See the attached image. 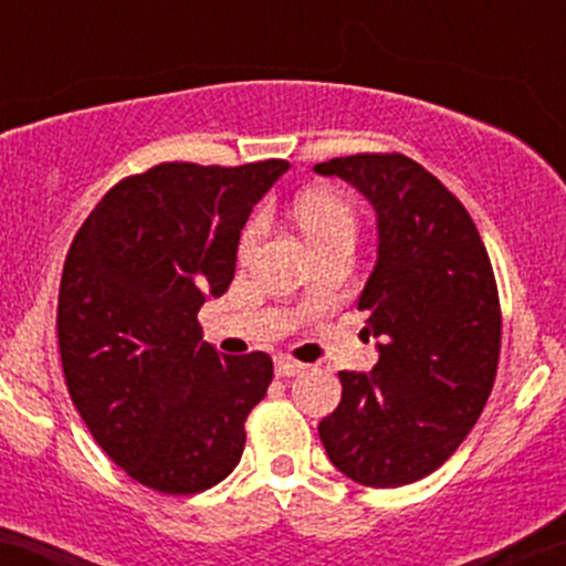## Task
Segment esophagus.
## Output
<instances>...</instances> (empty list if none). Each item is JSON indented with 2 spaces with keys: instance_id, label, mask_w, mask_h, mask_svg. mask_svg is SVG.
<instances>
[{
  "instance_id": "obj_1",
  "label": "esophagus",
  "mask_w": 566,
  "mask_h": 566,
  "mask_svg": "<svg viewBox=\"0 0 566 566\" xmlns=\"http://www.w3.org/2000/svg\"><path fill=\"white\" fill-rule=\"evenodd\" d=\"M273 365H276V376H279V378L297 376L303 368H306V365L295 363V359H290V357H276V359H273Z\"/></svg>"
}]
</instances>
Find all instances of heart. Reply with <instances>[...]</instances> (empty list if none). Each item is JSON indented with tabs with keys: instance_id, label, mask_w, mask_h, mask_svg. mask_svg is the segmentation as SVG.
<instances>
[{
	"instance_id": "b5f03b06",
	"label": "heart",
	"mask_w": 566,
	"mask_h": 566,
	"mask_svg": "<svg viewBox=\"0 0 566 566\" xmlns=\"http://www.w3.org/2000/svg\"><path fill=\"white\" fill-rule=\"evenodd\" d=\"M295 220L314 250L335 239H354V231H357L354 209L344 201V198L333 196V192H306V196L297 198ZM263 231H265L263 217H254L250 226L244 228V233H241V244H239L241 260L252 258V252L258 250L260 239H263Z\"/></svg>"
}]
</instances>
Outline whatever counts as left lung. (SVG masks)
<instances>
[{"label":"left lung","mask_w":566,"mask_h":566,"mask_svg":"<svg viewBox=\"0 0 566 566\" xmlns=\"http://www.w3.org/2000/svg\"><path fill=\"white\" fill-rule=\"evenodd\" d=\"M314 171L363 192L378 231L357 301L378 363L340 370L322 446L363 486H406L454 454L492 392L502 333L492 263L468 209L406 155H349Z\"/></svg>","instance_id":"left-lung-1"}]
</instances>
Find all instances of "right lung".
<instances>
[{
	"label": "right lung",
	"instance_id": "obj_1",
	"mask_svg": "<svg viewBox=\"0 0 566 566\" xmlns=\"http://www.w3.org/2000/svg\"><path fill=\"white\" fill-rule=\"evenodd\" d=\"M287 169L160 164L115 185L66 254L59 352L72 402L112 462L155 492L212 489L244 451L273 363L220 354L196 316L231 287L241 228Z\"/></svg>",
	"mask_w": 566,
	"mask_h": 566
}]
</instances>
